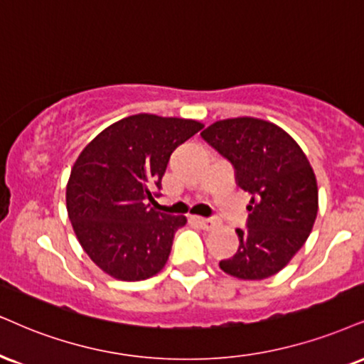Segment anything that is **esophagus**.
<instances>
[{"label": "esophagus", "mask_w": 364, "mask_h": 364, "mask_svg": "<svg viewBox=\"0 0 364 364\" xmlns=\"http://www.w3.org/2000/svg\"><path fill=\"white\" fill-rule=\"evenodd\" d=\"M192 221H196L205 231L214 230V228H218V224H219L216 219H213V218H200V216H194V218H192Z\"/></svg>", "instance_id": "1"}]
</instances>
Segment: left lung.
Wrapping results in <instances>:
<instances>
[{
    "label": "left lung",
    "instance_id": "left-lung-1",
    "mask_svg": "<svg viewBox=\"0 0 364 364\" xmlns=\"http://www.w3.org/2000/svg\"><path fill=\"white\" fill-rule=\"evenodd\" d=\"M200 136L235 167L236 182L250 192L240 246L219 267L240 280H263L294 258L317 216L316 173L297 141L270 121L231 118L213 123Z\"/></svg>",
    "mask_w": 364,
    "mask_h": 364
}]
</instances>
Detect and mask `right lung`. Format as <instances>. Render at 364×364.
<instances>
[{
	"label": "right lung",
	"mask_w": 364,
	"mask_h": 364,
	"mask_svg": "<svg viewBox=\"0 0 364 364\" xmlns=\"http://www.w3.org/2000/svg\"><path fill=\"white\" fill-rule=\"evenodd\" d=\"M203 129L196 119L133 114L80 151L65 203L80 246L116 280H146L167 263L173 235L187 223L151 208L170 155Z\"/></svg>",
	"instance_id": "add662e5"
}]
</instances>
